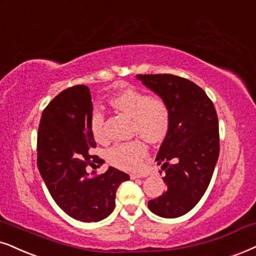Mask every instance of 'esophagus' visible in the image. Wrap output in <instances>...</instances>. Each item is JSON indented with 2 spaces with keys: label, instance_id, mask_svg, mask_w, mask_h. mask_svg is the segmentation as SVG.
Segmentation results:
<instances>
[{
  "label": "esophagus",
  "instance_id": "esophagus-1",
  "mask_svg": "<svg viewBox=\"0 0 256 256\" xmlns=\"http://www.w3.org/2000/svg\"><path fill=\"white\" fill-rule=\"evenodd\" d=\"M142 177H144L143 174H130V178H131V180H136V178H142Z\"/></svg>",
  "mask_w": 256,
  "mask_h": 256
}]
</instances>
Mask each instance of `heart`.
<instances>
[{"mask_svg":"<svg viewBox=\"0 0 256 256\" xmlns=\"http://www.w3.org/2000/svg\"><path fill=\"white\" fill-rule=\"evenodd\" d=\"M110 104L117 111L132 118V131L148 143H160L170 130L171 114L166 102L160 96H148L134 88L122 90L112 96ZM90 134L98 143H105V116L94 110L90 120ZM143 142L134 140L114 144L106 152V160L111 166L122 170H137L146 154Z\"/></svg>","mask_w":256,"mask_h":256,"instance_id":"obj_1","label":"heart"}]
</instances>
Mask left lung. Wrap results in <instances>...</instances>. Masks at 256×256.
<instances>
[{
	"instance_id": "1",
	"label": "left lung",
	"mask_w": 256,
	"mask_h": 256,
	"mask_svg": "<svg viewBox=\"0 0 256 256\" xmlns=\"http://www.w3.org/2000/svg\"><path fill=\"white\" fill-rule=\"evenodd\" d=\"M137 78L166 100L171 114L169 134L156 157L166 171V190L148 206L162 218H178L198 203L212 177L220 154L218 113L204 90L190 80L172 74Z\"/></svg>"
}]
</instances>
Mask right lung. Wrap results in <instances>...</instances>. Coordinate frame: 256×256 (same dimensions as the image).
I'll return each mask as SVG.
<instances>
[{
	"label": "right lung",
	"instance_id": "1",
	"mask_svg": "<svg viewBox=\"0 0 256 256\" xmlns=\"http://www.w3.org/2000/svg\"><path fill=\"white\" fill-rule=\"evenodd\" d=\"M92 112L88 87H70L46 106L38 131V168L48 192L67 215L82 222L108 218L118 186L130 180L112 166L102 174L86 171L104 162L90 154L96 146L90 128Z\"/></svg>",
	"mask_w": 256,
	"mask_h": 256
}]
</instances>
